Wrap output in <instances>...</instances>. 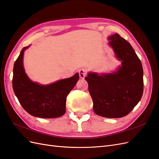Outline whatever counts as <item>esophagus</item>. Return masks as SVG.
<instances>
[{
  "label": "esophagus",
  "mask_w": 159,
  "mask_h": 159,
  "mask_svg": "<svg viewBox=\"0 0 159 159\" xmlns=\"http://www.w3.org/2000/svg\"><path fill=\"white\" fill-rule=\"evenodd\" d=\"M79 74L80 79H84V77L87 75V71L84 69H81L79 70Z\"/></svg>",
  "instance_id": "esophagus-1"
}]
</instances>
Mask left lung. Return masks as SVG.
<instances>
[{"label": "left lung", "mask_w": 159, "mask_h": 159, "mask_svg": "<svg viewBox=\"0 0 159 159\" xmlns=\"http://www.w3.org/2000/svg\"><path fill=\"white\" fill-rule=\"evenodd\" d=\"M121 66L112 73L89 72L85 80L99 116L120 118L127 115L141 99L143 93V66L134 50L119 34L108 38Z\"/></svg>", "instance_id": "8db88e82"}]
</instances>
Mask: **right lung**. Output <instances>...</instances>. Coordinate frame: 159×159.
I'll list each match as a JSON object with an SVG mask.
<instances>
[{
    "instance_id": "obj_1",
    "label": "right lung",
    "mask_w": 159,
    "mask_h": 159,
    "mask_svg": "<svg viewBox=\"0 0 159 159\" xmlns=\"http://www.w3.org/2000/svg\"><path fill=\"white\" fill-rule=\"evenodd\" d=\"M24 47L13 68L12 88L24 109L30 115L39 118L52 119L62 116L66 111V97L79 80V73L48 85L31 81L23 66Z\"/></svg>"
}]
</instances>
